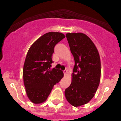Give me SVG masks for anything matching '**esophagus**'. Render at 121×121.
<instances>
[{"mask_svg": "<svg viewBox=\"0 0 121 121\" xmlns=\"http://www.w3.org/2000/svg\"><path fill=\"white\" fill-rule=\"evenodd\" d=\"M64 74H65V75H67V74H68V71H67V70H65L64 71Z\"/></svg>", "mask_w": 121, "mask_h": 121, "instance_id": "esophagus-1", "label": "esophagus"}]
</instances>
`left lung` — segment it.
<instances>
[{
    "label": "left lung",
    "mask_w": 121,
    "mask_h": 121,
    "mask_svg": "<svg viewBox=\"0 0 121 121\" xmlns=\"http://www.w3.org/2000/svg\"><path fill=\"white\" fill-rule=\"evenodd\" d=\"M66 37L75 65L65 95L67 101L77 107L88 103L96 92L101 73L100 56L92 40L84 33H68Z\"/></svg>",
    "instance_id": "1"
}]
</instances>
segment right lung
I'll return each instance as SVG.
<instances>
[{"label":"right lung","instance_id":"right-lung-1","mask_svg":"<svg viewBox=\"0 0 121 121\" xmlns=\"http://www.w3.org/2000/svg\"><path fill=\"white\" fill-rule=\"evenodd\" d=\"M65 36L59 32H49L40 37L28 51L23 68L26 95L34 104L43 103L51 90L64 76L62 71L51 69L54 48Z\"/></svg>","mask_w":121,"mask_h":121}]
</instances>
